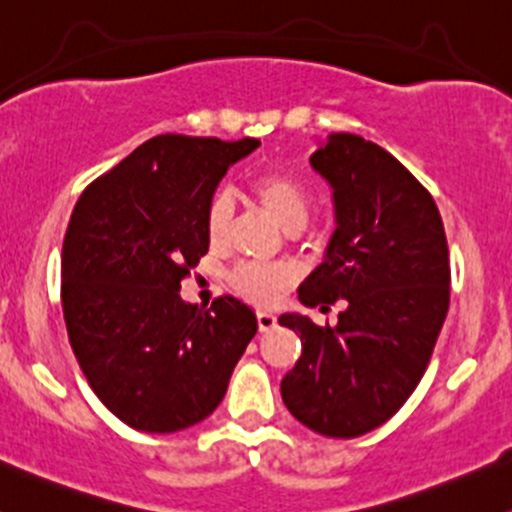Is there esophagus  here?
<instances>
[{
  "instance_id": "34e87169",
  "label": "esophagus",
  "mask_w": 512,
  "mask_h": 512,
  "mask_svg": "<svg viewBox=\"0 0 512 512\" xmlns=\"http://www.w3.org/2000/svg\"><path fill=\"white\" fill-rule=\"evenodd\" d=\"M256 321H258V331L261 333H266V331H271L273 326H275V314L273 312H256Z\"/></svg>"
}]
</instances>
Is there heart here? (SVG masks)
I'll list each match as a JSON object with an SVG mask.
<instances>
[{"label": "heart", "instance_id": "1", "mask_svg": "<svg viewBox=\"0 0 512 512\" xmlns=\"http://www.w3.org/2000/svg\"><path fill=\"white\" fill-rule=\"evenodd\" d=\"M251 195L287 234L300 232L312 217V193L287 171H266L256 176L251 183ZM229 220H232V203L225 193H215L205 210V234L210 244H220L227 237ZM232 280L241 295L258 304L275 302L287 287V273L280 268L244 266L234 273Z\"/></svg>", "mask_w": 512, "mask_h": 512}]
</instances>
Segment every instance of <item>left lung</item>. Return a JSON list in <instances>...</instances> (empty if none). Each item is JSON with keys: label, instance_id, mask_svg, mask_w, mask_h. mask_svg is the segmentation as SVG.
I'll return each instance as SVG.
<instances>
[{"label": "left lung", "instance_id": "1", "mask_svg": "<svg viewBox=\"0 0 512 512\" xmlns=\"http://www.w3.org/2000/svg\"><path fill=\"white\" fill-rule=\"evenodd\" d=\"M309 164L329 183L336 229L297 300L346 309L336 326L297 312L278 319L302 341L280 394L314 433L358 438L421 382L450 307V254L433 195L375 142L331 132Z\"/></svg>", "mask_w": 512, "mask_h": 512}]
</instances>
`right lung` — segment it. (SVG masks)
<instances>
[{
    "instance_id": "right-lung-1",
    "label": "right lung",
    "mask_w": 512,
    "mask_h": 512,
    "mask_svg": "<svg viewBox=\"0 0 512 512\" xmlns=\"http://www.w3.org/2000/svg\"><path fill=\"white\" fill-rule=\"evenodd\" d=\"M258 145L152 137L74 205L62 244L67 336L91 389L130 428L176 433L208 418L254 338L244 302L203 309L179 290L208 254L210 198Z\"/></svg>"
}]
</instances>
